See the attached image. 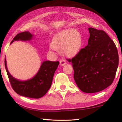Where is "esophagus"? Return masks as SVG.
Segmentation results:
<instances>
[{
  "label": "esophagus",
  "instance_id": "obj_1",
  "mask_svg": "<svg viewBox=\"0 0 122 122\" xmlns=\"http://www.w3.org/2000/svg\"><path fill=\"white\" fill-rule=\"evenodd\" d=\"M66 63V60H65L64 59H62L60 61V64H61V66H64Z\"/></svg>",
  "mask_w": 122,
  "mask_h": 122
}]
</instances>
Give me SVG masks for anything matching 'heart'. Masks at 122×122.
I'll return each mask as SVG.
<instances>
[{
  "instance_id": "obj_1",
  "label": "heart",
  "mask_w": 122,
  "mask_h": 122,
  "mask_svg": "<svg viewBox=\"0 0 122 122\" xmlns=\"http://www.w3.org/2000/svg\"><path fill=\"white\" fill-rule=\"evenodd\" d=\"M83 40L81 36L76 29H68L56 35L52 41V46L56 49H61L65 54H76L81 49Z\"/></svg>"
}]
</instances>
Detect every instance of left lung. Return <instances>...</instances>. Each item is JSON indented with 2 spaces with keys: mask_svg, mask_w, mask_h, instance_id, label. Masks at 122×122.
Listing matches in <instances>:
<instances>
[{
  "mask_svg": "<svg viewBox=\"0 0 122 122\" xmlns=\"http://www.w3.org/2000/svg\"><path fill=\"white\" fill-rule=\"evenodd\" d=\"M88 46L68 59L74 69V79L83 92L96 93L112 84L119 57L116 44L103 30L89 28Z\"/></svg>",
  "mask_w": 122,
  "mask_h": 122,
  "instance_id": "1",
  "label": "left lung"
}]
</instances>
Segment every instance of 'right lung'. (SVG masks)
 <instances>
[{
	"instance_id": "obj_1",
	"label": "right lung",
	"mask_w": 122,
	"mask_h": 122,
	"mask_svg": "<svg viewBox=\"0 0 122 122\" xmlns=\"http://www.w3.org/2000/svg\"><path fill=\"white\" fill-rule=\"evenodd\" d=\"M33 35L29 31H24L16 35L11 43L14 41H30ZM58 65V61H43L37 74L34 77L27 81H20L13 77L9 73L5 58V66L13 90L21 96L36 99L42 97L49 89Z\"/></svg>"
}]
</instances>
